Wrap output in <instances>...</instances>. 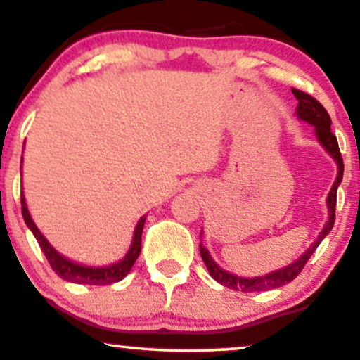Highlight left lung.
Here are the masks:
<instances>
[{
  "mask_svg": "<svg viewBox=\"0 0 360 360\" xmlns=\"http://www.w3.org/2000/svg\"><path fill=\"white\" fill-rule=\"evenodd\" d=\"M292 94H295L296 100H298V106H296V115H298V118L303 120V122L309 123V125L315 127V134H316L318 142L321 143V147H323L325 150L333 157V160L337 162L335 183H333L328 196H326L328 221L325 223L323 230H321L320 235H318L316 240L313 242L311 245L308 247V250L304 252L303 255H300L295 262L289 264V266H286V267H281V269H278V271H272L266 276H257V278H240V276L232 274V272L221 269V267L212 259L210 252L205 249L203 243H200L201 259H203L205 266L208 267L210 276H212L217 283H220L221 286L235 289V291H242V292L267 291V289L281 288V286H284V284L291 283V281L300 274L301 269H303L304 264H307L308 259L311 257V254L316 250V247L320 245V242L330 233L333 223H335L337 189L342 183V177H344V160H342L337 137L332 134V128H330V125H332V120H330V115L326 113V110L315 100V98H311L309 94L303 93V91H300V89H292Z\"/></svg>",
  "mask_w": 360,
  "mask_h": 360,
  "instance_id": "left-lung-1",
  "label": "left lung"
}]
</instances>
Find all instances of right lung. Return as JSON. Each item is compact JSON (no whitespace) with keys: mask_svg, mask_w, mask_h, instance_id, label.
<instances>
[{"mask_svg":"<svg viewBox=\"0 0 360 360\" xmlns=\"http://www.w3.org/2000/svg\"><path fill=\"white\" fill-rule=\"evenodd\" d=\"M22 214L23 220L27 223L28 229L32 230L34 237L39 242L40 249L47 257L49 264L56 274L62 278L64 281H69V283H77V284H94V286H105V284H113L122 281L125 276L130 272L131 266L135 264V260L140 255V249H142V230H143V223H146V217H142L137 223L134 230V238H131V245L128 252L125 254V257L120 259L118 262L110 264V266H84V264L74 262V260L64 257V255L59 254L53 247L51 245V242L44 237L42 232L37 229L35 221L32 220L30 212H28L27 203H25V196L22 194Z\"/></svg>","mask_w":360,"mask_h":360,"instance_id":"right-lung-1","label":"right lung"}]
</instances>
